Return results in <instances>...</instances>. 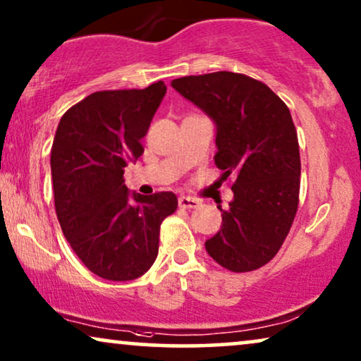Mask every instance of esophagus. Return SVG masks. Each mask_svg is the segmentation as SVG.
I'll return each instance as SVG.
<instances>
[{
	"instance_id": "obj_1",
	"label": "esophagus",
	"mask_w": 361,
	"mask_h": 361,
	"mask_svg": "<svg viewBox=\"0 0 361 361\" xmlns=\"http://www.w3.org/2000/svg\"><path fill=\"white\" fill-rule=\"evenodd\" d=\"M178 204L183 209H195L200 206V201L196 198H191V196H181V198L178 200Z\"/></svg>"
}]
</instances>
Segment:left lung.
Returning <instances> with one entry per match:
<instances>
[{
  "mask_svg": "<svg viewBox=\"0 0 361 361\" xmlns=\"http://www.w3.org/2000/svg\"><path fill=\"white\" fill-rule=\"evenodd\" d=\"M216 123L214 163L234 200L206 251L231 272L266 266L284 244L299 208L300 153L290 110L261 80L238 72L186 75L171 82Z\"/></svg>",
  "mask_w": 361,
  "mask_h": 361,
  "instance_id": "obj_1",
  "label": "left lung"
}]
</instances>
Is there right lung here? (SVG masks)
I'll list each match as a JSON object with an SVG mask.
<instances>
[{
  "label": "right lung",
  "mask_w": 361,
  "mask_h": 361,
  "mask_svg": "<svg viewBox=\"0 0 361 361\" xmlns=\"http://www.w3.org/2000/svg\"><path fill=\"white\" fill-rule=\"evenodd\" d=\"M163 80L147 89L100 90L62 115L51 150L61 229L84 266L107 281H133L155 262L160 226L178 208L171 191L128 195L125 166L160 105Z\"/></svg>",
  "instance_id": "right-lung-1"
}]
</instances>
